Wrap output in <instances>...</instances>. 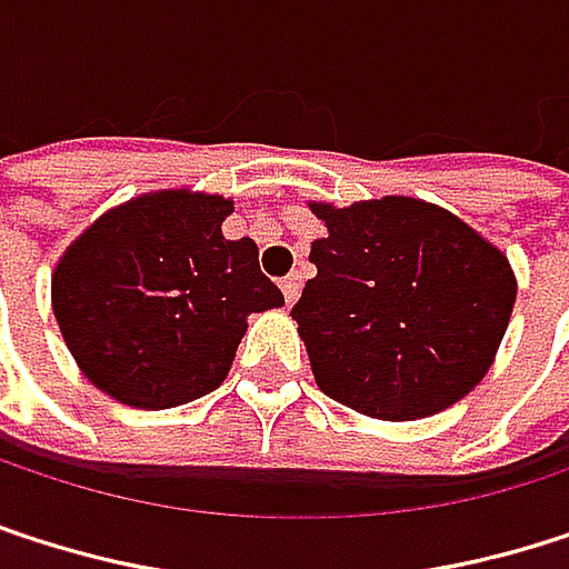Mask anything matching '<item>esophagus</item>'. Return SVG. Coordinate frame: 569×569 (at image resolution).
Listing matches in <instances>:
<instances>
[{
    "label": "esophagus",
    "mask_w": 569,
    "mask_h": 569,
    "mask_svg": "<svg viewBox=\"0 0 569 569\" xmlns=\"http://www.w3.org/2000/svg\"><path fill=\"white\" fill-rule=\"evenodd\" d=\"M281 291H284V301H288V305H295V301H298V295H301V274H298V271H291L288 278H281Z\"/></svg>",
    "instance_id": "esophagus-1"
}]
</instances>
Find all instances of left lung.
I'll return each instance as SVG.
<instances>
[{
	"label": "left lung",
	"mask_w": 569,
	"mask_h": 569,
	"mask_svg": "<svg viewBox=\"0 0 569 569\" xmlns=\"http://www.w3.org/2000/svg\"><path fill=\"white\" fill-rule=\"evenodd\" d=\"M328 238L291 318L318 388L338 405L418 421L457 405L490 368L517 284L507 258L418 198L315 204Z\"/></svg>",
	"instance_id": "left-lung-1"
}]
</instances>
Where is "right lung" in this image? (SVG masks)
I'll list each match as a JSON object with an SVG mask.
<instances>
[{
  "instance_id": "obj_1",
  "label": "right lung",
  "mask_w": 569,
  "mask_h": 569,
  "mask_svg": "<svg viewBox=\"0 0 569 569\" xmlns=\"http://www.w3.org/2000/svg\"><path fill=\"white\" fill-rule=\"evenodd\" d=\"M218 194L161 191L102 214L59 261L52 305L86 378L161 411L214 391L251 311L284 305L251 238L228 241Z\"/></svg>"
}]
</instances>
